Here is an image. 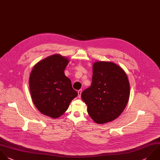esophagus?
<instances>
[{"mask_svg":"<svg viewBox=\"0 0 160 160\" xmlns=\"http://www.w3.org/2000/svg\"><path fill=\"white\" fill-rule=\"evenodd\" d=\"M82 89H80V90H79L78 91V97L80 98H81V93H82Z\"/></svg>","mask_w":160,"mask_h":160,"instance_id":"1","label":"esophagus"}]
</instances>
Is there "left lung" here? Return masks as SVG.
Segmentation results:
<instances>
[{
  "instance_id": "8db88e82",
  "label": "left lung",
  "mask_w": 160,
  "mask_h": 160,
  "mask_svg": "<svg viewBox=\"0 0 160 160\" xmlns=\"http://www.w3.org/2000/svg\"><path fill=\"white\" fill-rule=\"evenodd\" d=\"M129 94V82L124 71L112 62L97 61L92 66L91 86L83 91L81 98L92 120L104 124L121 115Z\"/></svg>"
}]
</instances>
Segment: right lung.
Masks as SVG:
<instances>
[{"label": "right lung", "instance_id": "add662e5", "mask_svg": "<svg viewBox=\"0 0 160 160\" xmlns=\"http://www.w3.org/2000/svg\"><path fill=\"white\" fill-rule=\"evenodd\" d=\"M68 63L67 58L56 54L39 61L30 74L33 103L42 114L54 119L62 116L78 96L71 80L64 74Z\"/></svg>", "mask_w": 160, "mask_h": 160}]
</instances>
